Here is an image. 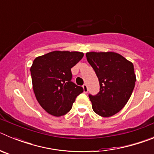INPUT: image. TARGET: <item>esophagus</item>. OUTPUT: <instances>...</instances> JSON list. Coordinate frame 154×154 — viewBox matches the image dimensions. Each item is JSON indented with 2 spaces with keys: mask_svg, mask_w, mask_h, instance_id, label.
<instances>
[{
  "mask_svg": "<svg viewBox=\"0 0 154 154\" xmlns=\"http://www.w3.org/2000/svg\"><path fill=\"white\" fill-rule=\"evenodd\" d=\"M82 88H83L84 92H85V93H87V92H88V87H87L86 84H84L83 86H82Z\"/></svg>",
  "mask_w": 154,
  "mask_h": 154,
  "instance_id": "obj_1",
  "label": "esophagus"
}]
</instances>
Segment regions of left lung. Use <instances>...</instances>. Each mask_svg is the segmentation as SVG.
I'll return each instance as SVG.
<instances>
[{
	"label": "left lung",
	"mask_w": 154,
	"mask_h": 154,
	"mask_svg": "<svg viewBox=\"0 0 154 154\" xmlns=\"http://www.w3.org/2000/svg\"><path fill=\"white\" fill-rule=\"evenodd\" d=\"M87 61L99 82V92L91 94L92 109L96 114L109 117L119 112L128 102L136 82L132 62L115 52H88Z\"/></svg>",
	"instance_id": "left-lung-1"
}]
</instances>
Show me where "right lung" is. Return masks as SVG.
Returning a JSON list of instances; mask_svg holds the SVG:
<instances>
[{"label": "right lung", "mask_w": 154, "mask_h": 154, "mask_svg": "<svg viewBox=\"0 0 154 154\" xmlns=\"http://www.w3.org/2000/svg\"><path fill=\"white\" fill-rule=\"evenodd\" d=\"M84 54L79 51H55L37 57L31 65L34 92L41 106L55 116L69 112L83 88L72 82L71 69Z\"/></svg>", "instance_id": "obj_1"}]
</instances>
